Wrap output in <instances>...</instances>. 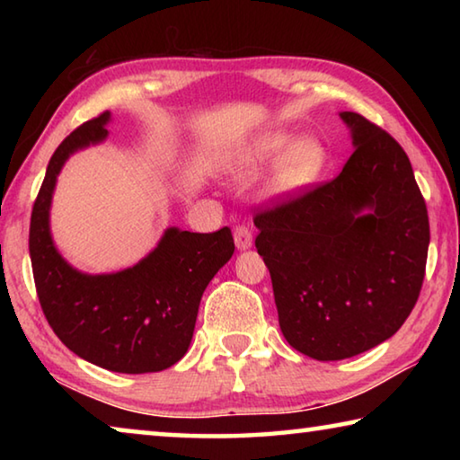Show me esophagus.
Masks as SVG:
<instances>
[{
  "label": "esophagus",
  "instance_id": "34e87169",
  "mask_svg": "<svg viewBox=\"0 0 460 460\" xmlns=\"http://www.w3.org/2000/svg\"><path fill=\"white\" fill-rule=\"evenodd\" d=\"M233 235H235V245L239 249H249V247H252L253 235H252V229H249L247 225H237L235 233H233Z\"/></svg>",
  "mask_w": 460,
  "mask_h": 460
}]
</instances>
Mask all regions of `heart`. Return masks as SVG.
Returning a JSON list of instances; mask_svg holds the SVG:
<instances>
[{
	"label": "heart",
	"instance_id": "obj_1",
	"mask_svg": "<svg viewBox=\"0 0 460 460\" xmlns=\"http://www.w3.org/2000/svg\"><path fill=\"white\" fill-rule=\"evenodd\" d=\"M279 155L283 158L278 162L274 178H271L276 192L294 194L305 190L324 172V146L314 137L294 142V136L286 134V131H274V134L263 136L249 146L241 155V170L245 174H255L278 160Z\"/></svg>",
	"mask_w": 460,
	"mask_h": 460
}]
</instances>
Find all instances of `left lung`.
Returning a JSON list of instances; mask_svg holds the SVG:
<instances>
[{"label": "left lung", "instance_id": "1", "mask_svg": "<svg viewBox=\"0 0 460 460\" xmlns=\"http://www.w3.org/2000/svg\"><path fill=\"white\" fill-rule=\"evenodd\" d=\"M341 118L355 152L339 176L282 194L253 217L279 329L316 361L347 359L398 332L422 290L430 243L403 147L359 113Z\"/></svg>", "mask_w": 460, "mask_h": 460}]
</instances>
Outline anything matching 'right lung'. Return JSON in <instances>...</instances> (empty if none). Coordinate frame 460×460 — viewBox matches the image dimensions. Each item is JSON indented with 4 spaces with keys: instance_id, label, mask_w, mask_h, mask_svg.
Returning <instances> with one entry per match:
<instances>
[{
    "instance_id": "obj_1",
    "label": "right lung",
    "mask_w": 460,
    "mask_h": 460,
    "mask_svg": "<svg viewBox=\"0 0 460 460\" xmlns=\"http://www.w3.org/2000/svg\"><path fill=\"white\" fill-rule=\"evenodd\" d=\"M109 111L84 121L52 154L30 219L36 294L54 334L83 359L118 373L172 367L189 351L202 292L235 252L229 227L168 229L137 266L107 276L73 270L54 249L49 208L65 160L107 136Z\"/></svg>"
}]
</instances>
